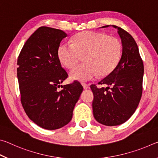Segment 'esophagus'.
Returning <instances> with one entry per match:
<instances>
[{
	"mask_svg": "<svg viewBox=\"0 0 158 158\" xmlns=\"http://www.w3.org/2000/svg\"><path fill=\"white\" fill-rule=\"evenodd\" d=\"M82 85H83V87H84V89L85 90L89 89V85H88L87 84H85V83H82Z\"/></svg>",
	"mask_w": 158,
	"mask_h": 158,
	"instance_id": "1",
	"label": "esophagus"
}]
</instances>
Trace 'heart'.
I'll return each mask as SVG.
<instances>
[{
  "instance_id": "b5f03b06",
  "label": "heart",
  "mask_w": 158,
  "mask_h": 158,
  "mask_svg": "<svg viewBox=\"0 0 158 158\" xmlns=\"http://www.w3.org/2000/svg\"><path fill=\"white\" fill-rule=\"evenodd\" d=\"M58 58L67 68H73L84 56L85 63L74 68L70 77L89 81L98 75H109L116 68L122 55V45L116 37L100 32L85 31L74 37L72 44H61Z\"/></svg>"
}]
</instances>
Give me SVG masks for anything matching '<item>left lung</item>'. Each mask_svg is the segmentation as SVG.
I'll return each mask as SVG.
<instances>
[{
  "mask_svg": "<svg viewBox=\"0 0 158 158\" xmlns=\"http://www.w3.org/2000/svg\"><path fill=\"white\" fill-rule=\"evenodd\" d=\"M112 26L117 28L121 39V60L111 73L98 82L107 87L90 85L94 95L93 116L98 122L107 126L123 123L135 113L142 95L143 76V60L135 40L124 29Z\"/></svg>",
  "mask_w": 158,
  "mask_h": 158,
  "instance_id": "left-lung-1",
  "label": "left lung"
}]
</instances>
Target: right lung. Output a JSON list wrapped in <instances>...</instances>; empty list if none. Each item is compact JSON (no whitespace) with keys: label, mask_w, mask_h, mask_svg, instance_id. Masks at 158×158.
I'll list each match as a JSON object with an SVG mask.
<instances>
[{"label":"right lung","mask_w":158,"mask_h":158,"mask_svg":"<svg viewBox=\"0 0 158 158\" xmlns=\"http://www.w3.org/2000/svg\"><path fill=\"white\" fill-rule=\"evenodd\" d=\"M67 36L59 29L40 27L26 42L17 60L21 105L29 118L46 130L58 129L71 121L84 89L77 81L60 85L68 74L61 67L58 50Z\"/></svg>","instance_id":"obj_1"}]
</instances>
